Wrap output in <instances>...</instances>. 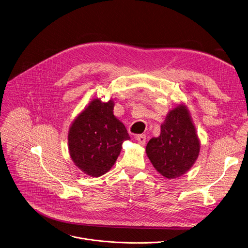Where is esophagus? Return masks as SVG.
Instances as JSON below:
<instances>
[{"label": "esophagus", "mask_w": 248, "mask_h": 248, "mask_svg": "<svg viewBox=\"0 0 248 248\" xmlns=\"http://www.w3.org/2000/svg\"><path fill=\"white\" fill-rule=\"evenodd\" d=\"M136 140L140 145H145L146 143V135H138L136 137Z\"/></svg>", "instance_id": "obj_1"}]
</instances>
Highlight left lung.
<instances>
[{
    "mask_svg": "<svg viewBox=\"0 0 248 248\" xmlns=\"http://www.w3.org/2000/svg\"><path fill=\"white\" fill-rule=\"evenodd\" d=\"M146 153L157 172L169 179L185 174L193 167L200 140L185 104H178L168 113L160 135L149 141Z\"/></svg>",
    "mask_w": 248,
    "mask_h": 248,
    "instance_id": "obj_1",
    "label": "left lung"
}]
</instances>
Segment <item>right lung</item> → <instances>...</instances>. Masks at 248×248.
Instances as JSON below:
<instances>
[{"label":"right lung","mask_w":248,"mask_h":248,"mask_svg":"<svg viewBox=\"0 0 248 248\" xmlns=\"http://www.w3.org/2000/svg\"><path fill=\"white\" fill-rule=\"evenodd\" d=\"M114 102L93 99L73 121L68 134L70 156L76 166L93 177L106 173L130 140L124 124L113 114Z\"/></svg>","instance_id":"add662e5"}]
</instances>
